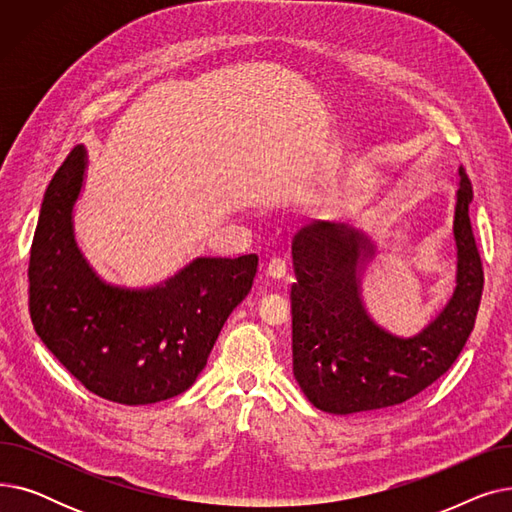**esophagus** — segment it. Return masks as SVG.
<instances>
[{
    "label": "esophagus",
    "mask_w": 512,
    "mask_h": 512,
    "mask_svg": "<svg viewBox=\"0 0 512 512\" xmlns=\"http://www.w3.org/2000/svg\"><path fill=\"white\" fill-rule=\"evenodd\" d=\"M286 270H288V267H286L284 259L272 257L270 263H267V267H265V276L272 278V280H282L286 276Z\"/></svg>",
    "instance_id": "34e87169"
}]
</instances>
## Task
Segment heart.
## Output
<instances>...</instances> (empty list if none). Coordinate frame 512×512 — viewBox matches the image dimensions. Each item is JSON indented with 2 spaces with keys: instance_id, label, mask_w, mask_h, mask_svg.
Returning <instances> with one entry per match:
<instances>
[{
  "instance_id": "heart-1",
  "label": "heart",
  "mask_w": 512,
  "mask_h": 512,
  "mask_svg": "<svg viewBox=\"0 0 512 512\" xmlns=\"http://www.w3.org/2000/svg\"><path fill=\"white\" fill-rule=\"evenodd\" d=\"M371 199H373L371 193L355 191V193H351V195H348V197L344 199V209H346L348 213H361L363 209L369 207Z\"/></svg>"
}]
</instances>
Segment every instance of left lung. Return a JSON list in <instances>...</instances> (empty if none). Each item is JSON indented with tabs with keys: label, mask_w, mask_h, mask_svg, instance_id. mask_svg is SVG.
I'll return each mask as SVG.
<instances>
[{
	"label": "left lung",
	"mask_w": 512,
	"mask_h": 512,
	"mask_svg": "<svg viewBox=\"0 0 512 512\" xmlns=\"http://www.w3.org/2000/svg\"><path fill=\"white\" fill-rule=\"evenodd\" d=\"M471 199L469 176L459 168L452 222L456 284L444 309L407 338L375 324L365 309L361 276L375 255L369 236L330 222L294 236L292 371L313 407L353 415L400 405L432 386L461 355L483 290Z\"/></svg>",
	"instance_id": "8db88e82"
}]
</instances>
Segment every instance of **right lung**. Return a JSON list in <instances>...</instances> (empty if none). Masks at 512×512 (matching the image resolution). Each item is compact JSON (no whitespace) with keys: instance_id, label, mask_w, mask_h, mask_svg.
<instances>
[{"instance_id":"obj_1","label":"right lung","mask_w":512,"mask_h":512,"mask_svg":"<svg viewBox=\"0 0 512 512\" xmlns=\"http://www.w3.org/2000/svg\"><path fill=\"white\" fill-rule=\"evenodd\" d=\"M85 174L87 149L78 145L41 203L29 263L35 332L93 394L120 405L168 400L195 384L259 257H197L147 288L105 282L74 236Z\"/></svg>"}]
</instances>
